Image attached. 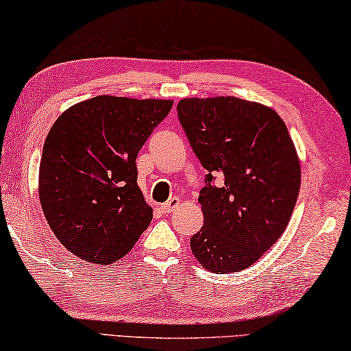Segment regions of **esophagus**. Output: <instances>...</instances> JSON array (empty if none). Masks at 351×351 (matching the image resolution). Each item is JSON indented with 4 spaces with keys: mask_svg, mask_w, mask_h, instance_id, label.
I'll list each match as a JSON object with an SVG mask.
<instances>
[{
    "mask_svg": "<svg viewBox=\"0 0 351 351\" xmlns=\"http://www.w3.org/2000/svg\"><path fill=\"white\" fill-rule=\"evenodd\" d=\"M178 204H180V198H178V197H173V198H170L169 202H167V203L160 204V208H159V209H160V213H162V214H170L171 210H173L175 206H178Z\"/></svg>",
    "mask_w": 351,
    "mask_h": 351,
    "instance_id": "34e87169",
    "label": "esophagus"
}]
</instances>
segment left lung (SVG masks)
<instances>
[{
	"label": "left lung",
	"instance_id": "left-lung-1",
	"mask_svg": "<svg viewBox=\"0 0 351 351\" xmlns=\"http://www.w3.org/2000/svg\"><path fill=\"white\" fill-rule=\"evenodd\" d=\"M178 119L208 170L198 202L204 226L191 248L204 269L253 265L281 237L300 192V160L274 109L236 97L182 98ZM214 174L224 176L214 186Z\"/></svg>",
	"mask_w": 351,
	"mask_h": 351
}]
</instances>
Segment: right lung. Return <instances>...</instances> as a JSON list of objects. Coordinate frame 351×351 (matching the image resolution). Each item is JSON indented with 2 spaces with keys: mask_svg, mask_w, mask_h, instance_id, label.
<instances>
[{
  "mask_svg": "<svg viewBox=\"0 0 351 351\" xmlns=\"http://www.w3.org/2000/svg\"><path fill=\"white\" fill-rule=\"evenodd\" d=\"M171 106L170 99L99 95L54 121L43 145L38 197L49 228L70 253L112 264L152 223L136 158Z\"/></svg>",
  "mask_w": 351,
  "mask_h": 351,
  "instance_id": "right-lung-1",
  "label": "right lung"
}]
</instances>
